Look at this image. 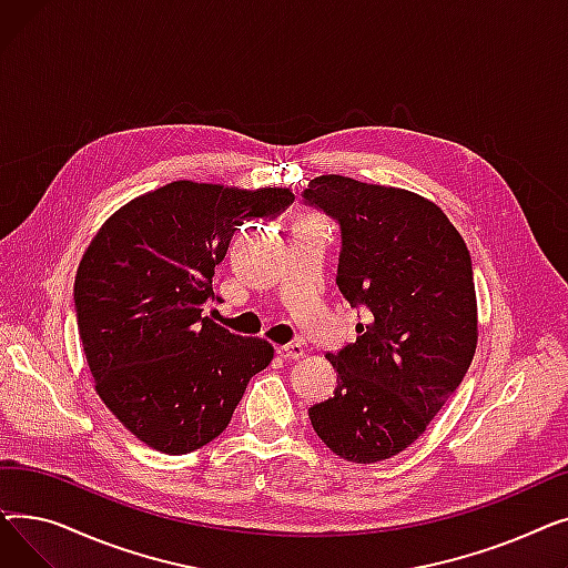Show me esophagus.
I'll return each instance as SVG.
<instances>
[{"label": "esophagus", "mask_w": 568, "mask_h": 568, "mask_svg": "<svg viewBox=\"0 0 568 568\" xmlns=\"http://www.w3.org/2000/svg\"><path fill=\"white\" fill-rule=\"evenodd\" d=\"M278 354L283 356L285 362H300L304 356V345H300V343L283 345V347H278Z\"/></svg>", "instance_id": "1"}]
</instances>
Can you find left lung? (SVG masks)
Masks as SVG:
<instances>
[{"instance_id": "obj_1", "label": "left lung", "mask_w": 568, "mask_h": 568, "mask_svg": "<svg viewBox=\"0 0 568 568\" xmlns=\"http://www.w3.org/2000/svg\"><path fill=\"white\" fill-rule=\"evenodd\" d=\"M302 197L338 221L336 283L368 311L356 341L326 354L338 386L311 424L336 456L379 463L419 439L474 359L471 257L442 209L405 189L322 174Z\"/></svg>"}]
</instances>
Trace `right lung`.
<instances>
[{
    "label": "right lung",
    "mask_w": 568,
    "mask_h": 568,
    "mask_svg": "<svg viewBox=\"0 0 568 568\" xmlns=\"http://www.w3.org/2000/svg\"><path fill=\"white\" fill-rule=\"evenodd\" d=\"M292 200L290 189L179 179L116 209L87 246L73 287L87 364L105 407L152 449L182 456L219 437L272 364V343L202 311L236 225Z\"/></svg>",
    "instance_id": "1"
}]
</instances>
